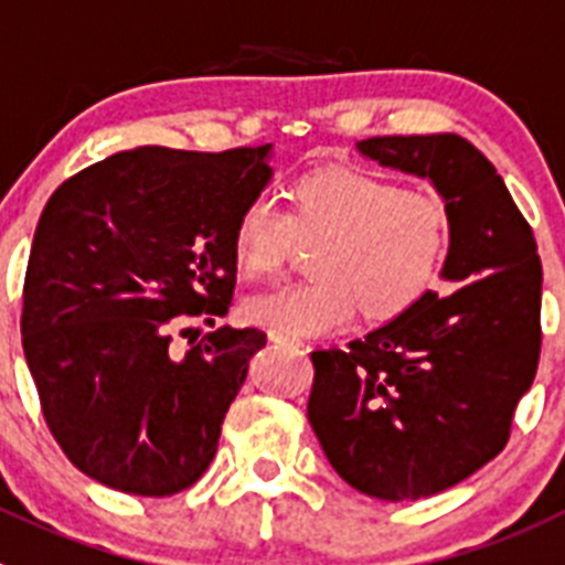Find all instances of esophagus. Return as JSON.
<instances>
[{"label":"esophagus","mask_w":565,"mask_h":565,"mask_svg":"<svg viewBox=\"0 0 565 565\" xmlns=\"http://www.w3.org/2000/svg\"><path fill=\"white\" fill-rule=\"evenodd\" d=\"M270 340H273V343H292V345H301V340H298V338H289V334H281V332H270Z\"/></svg>","instance_id":"esophagus-1"}]
</instances>
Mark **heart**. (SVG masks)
Returning <instances> with one entry per match:
<instances>
[{
    "mask_svg": "<svg viewBox=\"0 0 565 565\" xmlns=\"http://www.w3.org/2000/svg\"><path fill=\"white\" fill-rule=\"evenodd\" d=\"M312 281L245 298L242 315L270 332L303 338L354 318L391 320L425 298L450 245L441 196L363 169H323L292 188V207L256 196L238 213L233 253L247 278H264L313 247Z\"/></svg>",
    "mask_w": 565,
    "mask_h": 565,
    "instance_id": "heart-1",
    "label": "heart"
}]
</instances>
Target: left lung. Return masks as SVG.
I'll use <instances>...</instances> for the list:
<instances>
[{"label":"left lung","instance_id":"obj_1","mask_svg":"<svg viewBox=\"0 0 565 565\" xmlns=\"http://www.w3.org/2000/svg\"><path fill=\"white\" fill-rule=\"evenodd\" d=\"M371 160L428 177L450 213L441 276L459 284L343 349L312 352L307 416L345 484L419 501L495 459L541 360V284L530 222L495 166L459 135L360 140Z\"/></svg>","mask_w":565,"mask_h":565}]
</instances>
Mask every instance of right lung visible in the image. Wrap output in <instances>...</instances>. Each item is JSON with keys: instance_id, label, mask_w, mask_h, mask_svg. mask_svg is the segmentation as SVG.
<instances>
[{"instance_id": "1", "label": "right lung", "mask_w": 565, "mask_h": 565, "mask_svg": "<svg viewBox=\"0 0 565 565\" xmlns=\"http://www.w3.org/2000/svg\"><path fill=\"white\" fill-rule=\"evenodd\" d=\"M270 143L207 154L120 151L55 188L24 273L22 345L44 422L89 479L162 498L216 456L222 422L267 343L200 332L236 287L233 227L270 180Z\"/></svg>"}]
</instances>
